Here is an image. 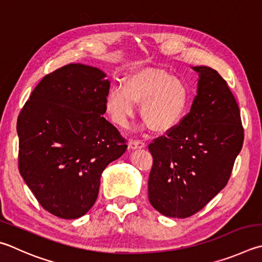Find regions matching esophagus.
<instances>
[{"label":"esophagus","mask_w":262,"mask_h":262,"mask_svg":"<svg viewBox=\"0 0 262 262\" xmlns=\"http://www.w3.org/2000/svg\"><path fill=\"white\" fill-rule=\"evenodd\" d=\"M145 146V143L141 140H132L129 142V147L130 149H142V147Z\"/></svg>","instance_id":"1"}]
</instances>
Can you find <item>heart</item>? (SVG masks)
Masks as SVG:
<instances>
[{
  "instance_id": "heart-1",
  "label": "heart",
  "mask_w": 262,
  "mask_h": 262,
  "mask_svg": "<svg viewBox=\"0 0 262 262\" xmlns=\"http://www.w3.org/2000/svg\"><path fill=\"white\" fill-rule=\"evenodd\" d=\"M190 103V90L182 80L160 69H144L125 79L123 87L110 89L105 110L116 125L126 127L141 106V117L157 133L172 129L183 118Z\"/></svg>"
}]
</instances>
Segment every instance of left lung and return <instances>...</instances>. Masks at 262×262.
I'll list each match as a JSON object with an SVG mask.
<instances>
[{
	"instance_id": "8db88e82",
	"label": "left lung",
	"mask_w": 262,
	"mask_h": 262,
	"mask_svg": "<svg viewBox=\"0 0 262 262\" xmlns=\"http://www.w3.org/2000/svg\"><path fill=\"white\" fill-rule=\"evenodd\" d=\"M193 70L199 80L190 112L149 144V201L170 217L193 215L226 187L244 141L238 104L226 80L207 66Z\"/></svg>"
}]
</instances>
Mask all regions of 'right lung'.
I'll return each mask as SVG.
<instances>
[{
	"label": "right lung",
	"mask_w": 262,
	"mask_h": 262,
	"mask_svg": "<svg viewBox=\"0 0 262 262\" xmlns=\"http://www.w3.org/2000/svg\"><path fill=\"white\" fill-rule=\"evenodd\" d=\"M101 70L69 64L41 80L17 120L18 168L36 201L61 219L84 215L103 170L127 141L102 115L110 81Z\"/></svg>",
	"instance_id": "right-lung-1"
}]
</instances>
